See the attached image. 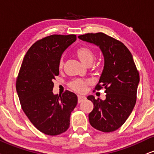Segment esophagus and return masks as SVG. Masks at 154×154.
Listing matches in <instances>:
<instances>
[{"instance_id":"1","label":"esophagus","mask_w":154,"mask_h":154,"mask_svg":"<svg viewBox=\"0 0 154 154\" xmlns=\"http://www.w3.org/2000/svg\"><path fill=\"white\" fill-rule=\"evenodd\" d=\"M85 97H82V96H78V103H80L82 102V101L85 100Z\"/></svg>"}]
</instances>
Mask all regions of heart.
<instances>
[{"label":"heart","instance_id":"heart-1","mask_svg":"<svg viewBox=\"0 0 154 154\" xmlns=\"http://www.w3.org/2000/svg\"><path fill=\"white\" fill-rule=\"evenodd\" d=\"M76 54H77V57L79 58V60L85 65L92 63L94 58V52H93V51L90 48H87V47H81V48H79L77 50V51H76ZM63 59L61 58L59 63V67L60 69L63 67ZM70 87L73 90L77 91V92L83 93L86 90L87 82L83 80L77 79V80L73 81L70 84Z\"/></svg>","mask_w":154,"mask_h":154}]
</instances>
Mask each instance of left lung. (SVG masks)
<instances>
[{
    "label": "left lung",
    "mask_w": 154,
    "mask_h": 154,
    "mask_svg": "<svg viewBox=\"0 0 154 154\" xmlns=\"http://www.w3.org/2000/svg\"><path fill=\"white\" fill-rule=\"evenodd\" d=\"M78 38L99 47L104 60V69L95 89L104 87L106 99L87 97L94 104V109L89 114V123L99 131H116L131 114L137 101L139 74L132 54L122 42L103 32L87 33Z\"/></svg>",
    "instance_id": "8db88e82"
}]
</instances>
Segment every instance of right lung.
<instances>
[{
    "label": "right lung",
    "mask_w": 154,
    "mask_h": 154,
    "mask_svg": "<svg viewBox=\"0 0 154 154\" xmlns=\"http://www.w3.org/2000/svg\"><path fill=\"white\" fill-rule=\"evenodd\" d=\"M76 40L75 35H52L37 41L25 54L17 76L16 90L23 112L47 135L67 131L77 104V95L72 91L59 96L52 92L62 54Z\"/></svg>",
    "instance_id": "1"
}]
</instances>
